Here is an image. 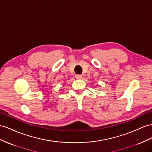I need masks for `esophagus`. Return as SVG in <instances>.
<instances>
[{"label": "esophagus", "instance_id": "34e87169", "mask_svg": "<svg viewBox=\"0 0 152 152\" xmlns=\"http://www.w3.org/2000/svg\"><path fill=\"white\" fill-rule=\"evenodd\" d=\"M81 77H82V76L80 75H76V79H81Z\"/></svg>", "mask_w": 152, "mask_h": 152}]
</instances>
